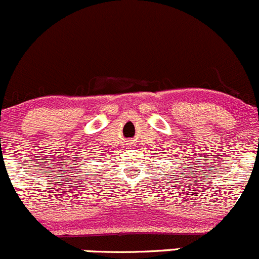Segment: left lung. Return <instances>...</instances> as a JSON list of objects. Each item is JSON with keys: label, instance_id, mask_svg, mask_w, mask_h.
Wrapping results in <instances>:
<instances>
[{"label": "left lung", "instance_id": "obj_1", "mask_svg": "<svg viewBox=\"0 0 259 259\" xmlns=\"http://www.w3.org/2000/svg\"><path fill=\"white\" fill-rule=\"evenodd\" d=\"M183 158H189V157H186V156H185V157H183ZM182 161L185 162V166H187V164H186V162H187V161H186V159H182ZM176 162H177V159H176ZM188 168L191 169V167H188ZM181 169H182V168H181ZM185 177H186V176H185ZM169 180H172V178H169Z\"/></svg>", "mask_w": 259, "mask_h": 259}]
</instances>
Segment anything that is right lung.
<instances>
[{
    "instance_id": "right-lung-1",
    "label": "right lung",
    "mask_w": 259,
    "mask_h": 259,
    "mask_svg": "<svg viewBox=\"0 0 259 259\" xmlns=\"http://www.w3.org/2000/svg\"><path fill=\"white\" fill-rule=\"evenodd\" d=\"M76 158H77V157H76Z\"/></svg>"
}]
</instances>
